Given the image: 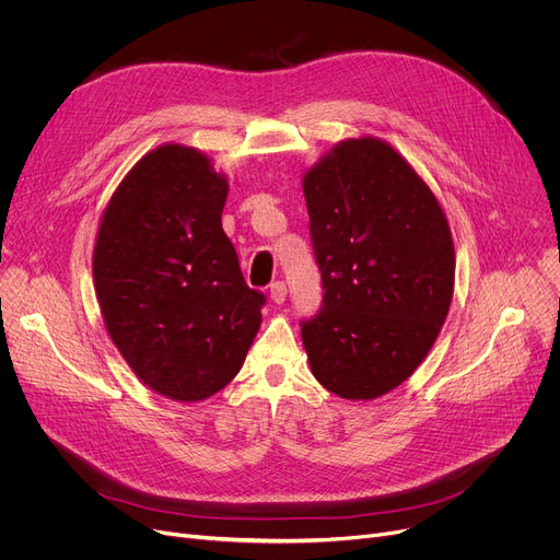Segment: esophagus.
Wrapping results in <instances>:
<instances>
[{"mask_svg":"<svg viewBox=\"0 0 560 560\" xmlns=\"http://www.w3.org/2000/svg\"><path fill=\"white\" fill-rule=\"evenodd\" d=\"M285 295H288V288H285L283 281H275V283L270 285V298H272L275 304H283V302H285Z\"/></svg>","mask_w":560,"mask_h":560,"instance_id":"esophagus-1","label":"esophagus"}]
</instances>
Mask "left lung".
<instances>
[{
    "mask_svg": "<svg viewBox=\"0 0 560 560\" xmlns=\"http://www.w3.org/2000/svg\"><path fill=\"white\" fill-rule=\"evenodd\" d=\"M322 306L302 319L315 378L345 399L397 388L454 295V243L429 186L390 144L357 138L304 176Z\"/></svg>",
    "mask_w": 560,
    "mask_h": 560,
    "instance_id": "1",
    "label": "left lung"
}]
</instances>
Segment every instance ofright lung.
<instances>
[{
  "instance_id": "1",
  "label": "right lung",
  "mask_w": 560,
  "mask_h": 560,
  "mask_svg": "<svg viewBox=\"0 0 560 560\" xmlns=\"http://www.w3.org/2000/svg\"><path fill=\"white\" fill-rule=\"evenodd\" d=\"M229 184L192 147L142 156L110 197L93 256L104 325L152 390L199 401L238 374L265 295L222 229Z\"/></svg>"
}]
</instances>
